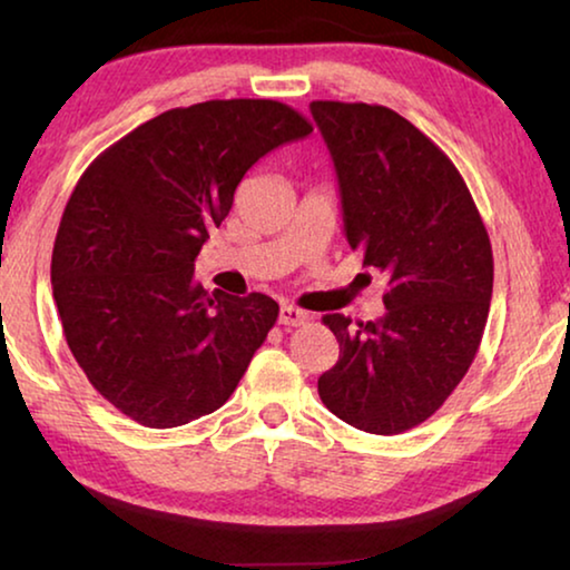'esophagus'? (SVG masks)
Listing matches in <instances>:
<instances>
[{"label": "esophagus", "mask_w": 570, "mask_h": 570, "mask_svg": "<svg viewBox=\"0 0 570 570\" xmlns=\"http://www.w3.org/2000/svg\"><path fill=\"white\" fill-rule=\"evenodd\" d=\"M308 322V314L306 311H301V308H295V306H285L279 308V324L283 326H301V324H306Z\"/></svg>", "instance_id": "1"}]
</instances>
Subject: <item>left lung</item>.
I'll return each instance as SVG.
<instances>
[{"instance_id": "left-lung-1", "label": "left lung", "mask_w": 570, "mask_h": 570, "mask_svg": "<svg viewBox=\"0 0 570 570\" xmlns=\"http://www.w3.org/2000/svg\"><path fill=\"white\" fill-rule=\"evenodd\" d=\"M340 181L342 223L363 267L384 272L386 314L324 316L340 361L318 396L357 431L394 435L433 415L478 355L493 252L454 163L386 106L311 104Z\"/></svg>"}]
</instances>
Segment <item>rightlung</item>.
Returning <instances> with one entry per match:
<instances>
[{
	"label": "right lung",
	"instance_id": "add662e5",
	"mask_svg": "<svg viewBox=\"0 0 570 570\" xmlns=\"http://www.w3.org/2000/svg\"><path fill=\"white\" fill-rule=\"evenodd\" d=\"M314 127L277 100H207L145 121L77 181L51 285L67 345L116 410L176 428L228 402L279 306L194 279L246 170Z\"/></svg>",
	"mask_w": 570,
	"mask_h": 570
}]
</instances>
